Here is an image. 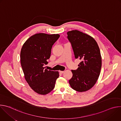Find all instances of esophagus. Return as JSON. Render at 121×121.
<instances>
[{
    "label": "esophagus",
    "instance_id": "esophagus-1",
    "mask_svg": "<svg viewBox=\"0 0 121 121\" xmlns=\"http://www.w3.org/2000/svg\"><path fill=\"white\" fill-rule=\"evenodd\" d=\"M64 72H65L64 71H59V72H60V73H61V74H63Z\"/></svg>",
    "mask_w": 121,
    "mask_h": 121
}]
</instances>
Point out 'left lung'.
Instances as JSON below:
<instances>
[{
	"mask_svg": "<svg viewBox=\"0 0 121 121\" xmlns=\"http://www.w3.org/2000/svg\"><path fill=\"white\" fill-rule=\"evenodd\" d=\"M67 34L75 58L81 60L77 69L71 70L73 77L69 83L76 91L85 92L93 87L99 76L101 67L99 48L92 37L81 31L73 30Z\"/></svg>",
	"mask_w": 121,
	"mask_h": 121,
	"instance_id": "left-lung-1",
	"label": "left lung"
}]
</instances>
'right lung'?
Wrapping results in <instances>:
<instances>
[{"instance_id": "obj_1", "label": "right lung", "mask_w": 121, "mask_h": 121, "mask_svg": "<svg viewBox=\"0 0 121 121\" xmlns=\"http://www.w3.org/2000/svg\"><path fill=\"white\" fill-rule=\"evenodd\" d=\"M58 34L36 33L24 43L21 51V63L26 81L35 92L46 95L53 91L58 71L48 70L43 65L51 56V49L59 38Z\"/></svg>"}]
</instances>
